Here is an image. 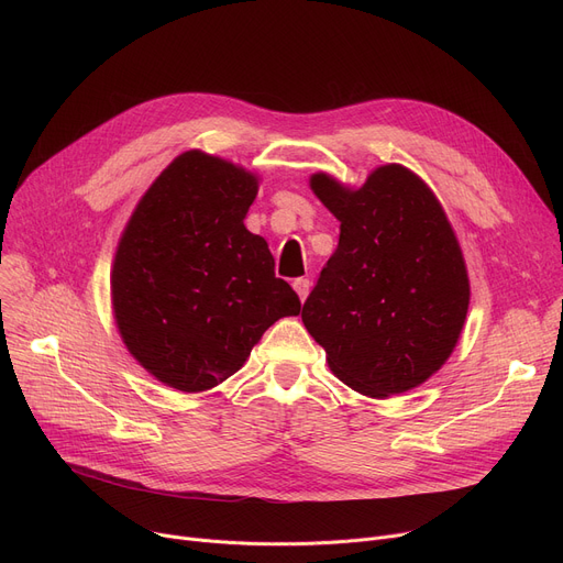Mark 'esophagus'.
Segmentation results:
<instances>
[{
    "label": "esophagus",
    "instance_id": "1",
    "mask_svg": "<svg viewBox=\"0 0 563 563\" xmlns=\"http://www.w3.org/2000/svg\"><path fill=\"white\" fill-rule=\"evenodd\" d=\"M291 285H294V289H297L299 299H301V301H306V299H308V294H310V285H312V283H310L308 278H297V280H294Z\"/></svg>",
    "mask_w": 563,
    "mask_h": 563
}]
</instances>
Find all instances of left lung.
<instances>
[{
    "instance_id": "obj_1",
    "label": "left lung",
    "mask_w": 563,
    "mask_h": 563,
    "mask_svg": "<svg viewBox=\"0 0 563 563\" xmlns=\"http://www.w3.org/2000/svg\"><path fill=\"white\" fill-rule=\"evenodd\" d=\"M310 189L340 221V242L303 303L308 333L356 393L418 388L452 356L470 303L445 210L401 164L378 166L361 189L314 173Z\"/></svg>"
}]
</instances>
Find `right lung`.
<instances>
[{
    "label": "right lung",
    "mask_w": 563,
    "mask_h": 563,
    "mask_svg": "<svg viewBox=\"0 0 563 563\" xmlns=\"http://www.w3.org/2000/svg\"><path fill=\"white\" fill-rule=\"evenodd\" d=\"M257 177L200 151L175 157L139 200L111 269L115 327L164 386L205 393L232 376L264 331L299 314L274 255L244 219Z\"/></svg>",
    "instance_id": "obj_1"
}]
</instances>
